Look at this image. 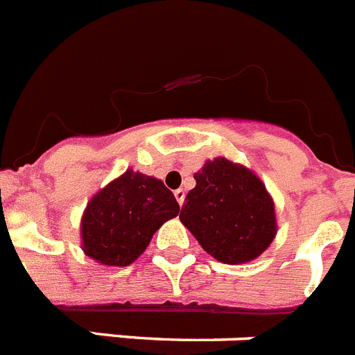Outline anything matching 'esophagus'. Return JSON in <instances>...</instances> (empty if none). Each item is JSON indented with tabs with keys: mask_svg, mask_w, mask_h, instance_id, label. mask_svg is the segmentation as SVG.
<instances>
[{
	"mask_svg": "<svg viewBox=\"0 0 355 355\" xmlns=\"http://www.w3.org/2000/svg\"><path fill=\"white\" fill-rule=\"evenodd\" d=\"M175 198H177V202L182 206L184 198H186V191H184V189H177V191H175Z\"/></svg>",
	"mask_w": 355,
	"mask_h": 355,
	"instance_id": "1",
	"label": "esophagus"
}]
</instances>
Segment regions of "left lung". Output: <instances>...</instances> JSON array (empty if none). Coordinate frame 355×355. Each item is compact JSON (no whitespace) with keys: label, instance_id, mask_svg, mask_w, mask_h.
<instances>
[{"label":"left lung","instance_id":"1","mask_svg":"<svg viewBox=\"0 0 355 355\" xmlns=\"http://www.w3.org/2000/svg\"><path fill=\"white\" fill-rule=\"evenodd\" d=\"M180 220L211 257L239 264L259 257L275 237L273 200L250 169L215 158L195 173Z\"/></svg>","mask_w":355,"mask_h":355}]
</instances>
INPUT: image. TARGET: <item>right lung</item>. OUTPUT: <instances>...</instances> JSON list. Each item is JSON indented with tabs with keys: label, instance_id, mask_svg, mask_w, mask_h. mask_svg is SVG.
<instances>
[{
	"label": "right lung",
	"instance_id": "right-lung-1",
	"mask_svg": "<svg viewBox=\"0 0 355 355\" xmlns=\"http://www.w3.org/2000/svg\"><path fill=\"white\" fill-rule=\"evenodd\" d=\"M180 206L164 182L125 171L94 195L82 218L83 252L105 266H128Z\"/></svg>",
	"mask_w": 355,
	"mask_h": 355
}]
</instances>
